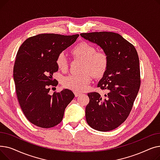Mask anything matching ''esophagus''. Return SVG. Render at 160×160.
<instances>
[{"label": "esophagus", "mask_w": 160, "mask_h": 160, "mask_svg": "<svg viewBox=\"0 0 160 160\" xmlns=\"http://www.w3.org/2000/svg\"><path fill=\"white\" fill-rule=\"evenodd\" d=\"M81 95L80 93H79V92H74V95L75 97H78Z\"/></svg>", "instance_id": "obj_1"}]
</instances>
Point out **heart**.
<instances>
[{
	"instance_id": "1",
	"label": "heart",
	"mask_w": 160,
	"mask_h": 160,
	"mask_svg": "<svg viewBox=\"0 0 160 160\" xmlns=\"http://www.w3.org/2000/svg\"><path fill=\"white\" fill-rule=\"evenodd\" d=\"M71 54L75 58L83 60L79 75L70 74L62 79L63 86L75 92L86 90L91 81V75L100 78L105 73L108 65V57L103 51H96L95 47L87 42L83 41L71 50ZM56 63L59 69L65 71L68 67L66 55L62 52L56 58Z\"/></svg>"
}]
</instances>
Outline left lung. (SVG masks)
I'll use <instances>...</instances> for the list:
<instances>
[{"instance_id":"left-lung-1","label":"left lung","mask_w":160,"mask_h":160,"mask_svg":"<svg viewBox=\"0 0 160 160\" xmlns=\"http://www.w3.org/2000/svg\"><path fill=\"white\" fill-rule=\"evenodd\" d=\"M80 36L101 48L108 57V68L97 86L106 90L88 94L86 108L88 124L96 130L108 132L126 120L132 108L140 87L139 60L136 48L120 34L99 32Z\"/></svg>"}]
</instances>
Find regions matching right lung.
I'll list each match as a JSON object with an SVG mask.
<instances>
[{
    "mask_svg": "<svg viewBox=\"0 0 160 160\" xmlns=\"http://www.w3.org/2000/svg\"><path fill=\"white\" fill-rule=\"evenodd\" d=\"M79 34L63 36L42 33L25 40L18 50L13 67L16 94L27 119L37 127L48 128L62 121L66 107L74 98L72 91L63 89L49 94L58 85V55L71 46Z\"/></svg>",
    "mask_w": 160,
    "mask_h": 160,
    "instance_id": "right-lung-1",
    "label": "right lung"
}]
</instances>
